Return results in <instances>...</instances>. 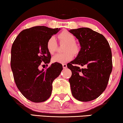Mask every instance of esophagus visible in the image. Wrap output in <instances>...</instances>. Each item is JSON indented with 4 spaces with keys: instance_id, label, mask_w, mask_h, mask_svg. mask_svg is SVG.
I'll use <instances>...</instances> for the list:
<instances>
[{
    "instance_id": "34e87169",
    "label": "esophagus",
    "mask_w": 123,
    "mask_h": 123,
    "mask_svg": "<svg viewBox=\"0 0 123 123\" xmlns=\"http://www.w3.org/2000/svg\"><path fill=\"white\" fill-rule=\"evenodd\" d=\"M62 65H63V67L64 69H65V68L67 67V65L66 64H63Z\"/></svg>"
}]
</instances>
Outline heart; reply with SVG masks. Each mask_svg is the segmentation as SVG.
Returning <instances> with one entry per match:
<instances>
[{
	"label": "heart",
	"instance_id": "obj_1",
	"mask_svg": "<svg viewBox=\"0 0 123 123\" xmlns=\"http://www.w3.org/2000/svg\"><path fill=\"white\" fill-rule=\"evenodd\" d=\"M60 43H66L64 48V53L58 54L52 58L53 63H65L69 62L73 58V55H77L80 52V46L76 42V37L74 35L67 30H64L58 34ZM46 48L51 54L56 51L58 43L54 37L49 38L46 43Z\"/></svg>",
	"mask_w": 123,
	"mask_h": 123
}]
</instances>
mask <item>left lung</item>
<instances>
[{
  "label": "left lung",
  "instance_id": "obj_1",
  "mask_svg": "<svg viewBox=\"0 0 123 123\" xmlns=\"http://www.w3.org/2000/svg\"><path fill=\"white\" fill-rule=\"evenodd\" d=\"M79 39L81 50L72 62L67 64L72 76L69 79L72 94L82 102L93 100L106 89L112 70V52L106 38L88 28L71 29ZM86 68L81 69L77 65Z\"/></svg>",
  "mask_w": 123,
  "mask_h": 123
}]
</instances>
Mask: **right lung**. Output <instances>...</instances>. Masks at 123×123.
<instances>
[{"instance_id": "right-lung-1", "label": "right lung", "mask_w": 123, "mask_h": 123, "mask_svg": "<svg viewBox=\"0 0 123 123\" xmlns=\"http://www.w3.org/2000/svg\"><path fill=\"white\" fill-rule=\"evenodd\" d=\"M60 29L44 26L26 29L13 43L11 67L14 80L22 94L33 102H42L50 98L52 82L63 70L58 63L52 64L45 71L39 70L43 64L48 66L51 58L46 48L47 40Z\"/></svg>"}]
</instances>
